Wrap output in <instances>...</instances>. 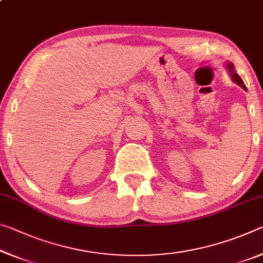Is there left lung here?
<instances>
[{
	"label": "left lung",
	"instance_id": "8db88e82",
	"mask_svg": "<svg viewBox=\"0 0 263 263\" xmlns=\"http://www.w3.org/2000/svg\"><path fill=\"white\" fill-rule=\"evenodd\" d=\"M225 67H226V69L229 70V74H230L231 79L233 80V82H235V83L238 84V86L241 87V88L243 89V90H246V91H247V88H246V86H245V83H243V81H242V79L239 77L237 72H235V69H234V65L232 64V62H230V61L226 62Z\"/></svg>",
	"mask_w": 263,
	"mask_h": 263
}]
</instances>
